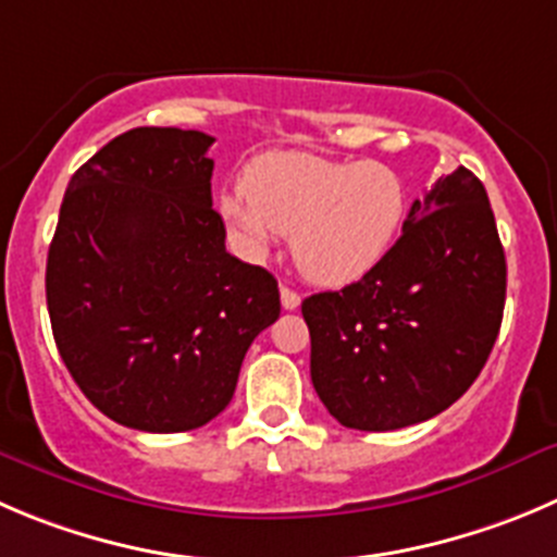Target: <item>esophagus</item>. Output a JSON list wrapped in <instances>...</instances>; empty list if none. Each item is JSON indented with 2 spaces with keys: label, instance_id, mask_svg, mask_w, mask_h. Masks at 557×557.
Masks as SVG:
<instances>
[{
  "label": "esophagus",
  "instance_id": "34e87169",
  "mask_svg": "<svg viewBox=\"0 0 557 557\" xmlns=\"http://www.w3.org/2000/svg\"><path fill=\"white\" fill-rule=\"evenodd\" d=\"M282 306L287 311H295L300 306V295L295 293L293 287H287V284H284V287H282Z\"/></svg>",
  "mask_w": 557,
  "mask_h": 557
}]
</instances>
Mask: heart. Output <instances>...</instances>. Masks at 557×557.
Returning a JSON list of instances; mask_svg holds the SVG:
<instances>
[{
	"label": "heart",
	"instance_id": "1",
	"mask_svg": "<svg viewBox=\"0 0 557 557\" xmlns=\"http://www.w3.org/2000/svg\"><path fill=\"white\" fill-rule=\"evenodd\" d=\"M246 194H224L219 213L253 257L289 232L300 273L344 287L377 268L405 230L410 194L380 161H336L314 152H268L243 172Z\"/></svg>",
	"mask_w": 557,
	"mask_h": 557
}]
</instances>
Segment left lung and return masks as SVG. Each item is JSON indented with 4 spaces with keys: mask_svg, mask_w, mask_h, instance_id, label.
Listing matches in <instances>:
<instances>
[{
    "mask_svg": "<svg viewBox=\"0 0 557 557\" xmlns=\"http://www.w3.org/2000/svg\"><path fill=\"white\" fill-rule=\"evenodd\" d=\"M506 304L490 199L459 166L416 199L401 237L361 282L304 300L311 383L342 426L421 423L473 385Z\"/></svg>",
    "mask_w": 557,
    "mask_h": 557,
    "instance_id": "obj_1",
    "label": "left lung"
}]
</instances>
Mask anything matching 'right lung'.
I'll list each match as a JSON object with an SVG mask.
<instances>
[{
  "instance_id": "add662e5",
  "label": "right lung",
  "mask_w": 557,
  "mask_h": 557,
  "mask_svg": "<svg viewBox=\"0 0 557 557\" xmlns=\"http://www.w3.org/2000/svg\"><path fill=\"white\" fill-rule=\"evenodd\" d=\"M202 131L134 128L71 177L46 262L67 372L111 421L188 432L232 401L282 311L278 284L226 251Z\"/></svg>"
}]
</instances>
